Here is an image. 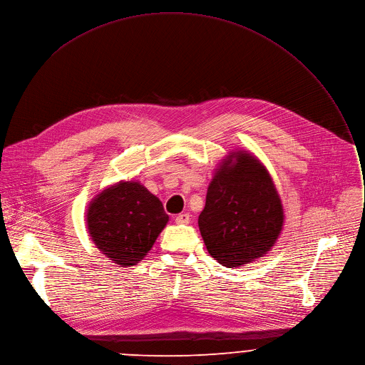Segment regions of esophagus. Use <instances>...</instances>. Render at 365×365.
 I'll use <instances>...</instances> for the list:
<instances>
[{"label": "esophagus", "mask_w": 365, "mask_h": 365, "mask_svg": "<svg viewBox=\"0 0 365 365\" xmlns=\"http://www.w3.org/2000/svg\"><path fill=\"white\" fill-rule=\"evenodd\" d=\"M175 221H176L178 224H189V222H190V215H189L187 212L179 214V215H176Z\"/></svg>", "instance_id": "obj_1"}]
</instances>
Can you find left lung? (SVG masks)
I'll return each instance as SVG.
<instances>
[{"mask_svg":"<svg viewBox=\"0 0 365 365\" xmlns=\"http://www.w3.org/2000/svg\"><path fill=\"white\" fill-rule=\"evenodd\" d=\"M197 225L207 250L222 267H243L272 249L284 210L269 172L253 154L237 150L221 161Z\"/></svg>","mask_w":365,"mask_h":365,"instance_id":"obj_1","label":"left lung"}]
</instances>
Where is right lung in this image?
Returning <instances> with one entry per match:
<instances>
[{
	"instance_id": "1",
	"label": "right lung",
	"mask_w": 365,
	"mask_h": 365,
	"mask_svg": "<svg viewBox=\"0 0 365 365\" xmlns=\"http://www.w3.org/2000/svg\"><path fill=\"white\" fill-rule=\"evenodd\" d=\"M86 220L96 247L115 264L128 268L151 250L169 215L144 185L122 180L93 197Z\"/></svg>"
}]
</instances>
